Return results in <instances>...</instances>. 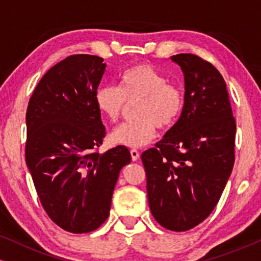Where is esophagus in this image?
<instances>
[{
	"label": "esophagus",
	"mask_w": 261,
	"mask_h": 261,
	"mask_svg": "<svg viewBox=\"0 0 261 261\" xmlns=\"http://www.w3.org/2000/svg\"><path fill=\"white\" fill-rule=\"evenodd\" d=\"M130 155H132V160L133 162H137V160L139 159V156H140V153H139L138 149H130Z\"/></svg>",
	"instance_id": "esophagus-1"
}]
</instances>
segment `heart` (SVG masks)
I'll return each instance as SVG.
<instances>
[{
    "mask_svg": "<svg viewBox=\"0 0 261 261\" xmlns=\"http://www.w3.org/2000/svg\"><path fill=\"white\" fill-rule=\"evenodd\" d=\"M138 101L137 120L123 123L112 133L115 144L138 148L155 137L156 127L167 129L180 116L184 92L176 83L167 81L151 64L140 63L123 71L120 87L107 84L95 92L97 109L112 122H117L128 102Z\"/></svg>",
    "mask_w": 261,
    "mask_h": 261,
    "instance_id": "obj_1",
    "label": "heart"
}]
</instances>
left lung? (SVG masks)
Segmentation results:
<instances>
[{"mask_svg": "<svg viewBox=\"0 0 261 261\" xmlns=\"http://www.w3.org/2000/svg\"><path fill=\"white\" fill-rule=\"evenodd\" d=\"M184 72L180 117L141 154L153 217L169 230L203 222L220 201L235 160L237 124L223 77L191 53L171 57Z\"/></svg>", "mask_w": 261, "mask_h": 261, "instance_id": "1", "label": "left lung"}]
</instances>
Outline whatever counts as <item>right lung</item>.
Listing matches in <instances>:
<instances>
[{"mask_svg":"<svg viewBox=\"0 0 261 261\" xmlns=\"http://www.w3.org/2000/svg\"><path fill=\"white\" fill-rule=\"evenodd\" d=\"M103 58L73 55L52 66L35 87L26 113L24 155L49 219L64 230L89 233L108 219L126 146L98 152L106 137L95 92Z\"/></svg>","mask_w":261,"mask_h":261,"instance_id":"1","label":"right lung"}]
</instances>
